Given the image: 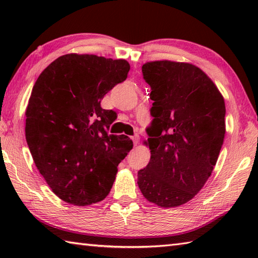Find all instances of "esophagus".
<instances>
[{"label": "esophagus", "instance_id": "obj_1", "mask_svg": "<svg viewBox=\"0 0 258 258\" xmlns=\"http://www.w3.org/2000/svg\"><path fill=\"white\" fill-rule=\"evenodd\" d=\"M132 141H133V143H134V146H138V144H139V142H140V136L139 135H134V136H132Z\"/></svg>", "mask_w": 258, "mask_h": 258}]
</instances>
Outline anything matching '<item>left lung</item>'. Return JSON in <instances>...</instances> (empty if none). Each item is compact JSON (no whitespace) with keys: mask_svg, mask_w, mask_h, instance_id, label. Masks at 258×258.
I'll return each instance as SVG.
<instances>
[{"mask_svg":"<svg viewBox=\"0 0 258 258\" xmlns=\"http://www.w3.org/2000/svg\"><path fill=\"white\" fill-rule=\"evenodd\" d=\"M154 117L144 142L151 150L138 184L145 199L172 208L199 193L216 165L225 135V102L196 65L168 59L142 67Z\"/></svg>","mask_w":258,"mask_h":258,"instance_id":"8db88e82","label":"left lung"}]
</instances>
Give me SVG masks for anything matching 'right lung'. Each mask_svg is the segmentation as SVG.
<instances>
[{
  "label": "right lung",
  "instance_id": "obj_1",
  "mask_svg": "<svg viewBox=\"0 0 258 258\" xmlns=\"http://www.w3.org/2000/svg\"><path fill=\"white\" fill-rule=\"evenodd\" d=\"M126 59L65 54L38 76L25 115V139L53 193L87 206L111 190L117 166L133 149L125 135H108L116 113L101 100L127 78Z\"/></svg>",
  "mask_w": 258,
  "mask_h": 258
}]
</instances>
